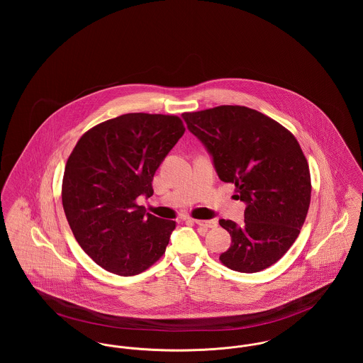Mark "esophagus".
Here are the masks:
<instances>
[{
    "label": "esophagus",
    "instance_id": "34e87169",
    "mask_svg": "<svg viewBox=\"0 0 363 363\" xmlns=\"http://www.w3.org/2000/svg\"><path fill=\"white\" fill-rule=\"evenodd\" d=\"M193 223H196L197 225H201V227H204V228H213V227L218 225L216 220H200V219H193Z\"/></svg>",
    "mask_w": 363,
    "mask_h": 363
}]
</instances>
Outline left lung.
Here are the masks:
<instances>
[{
	"label": "left lung",
	"instance_id": "obj_1",
	"mask_svg": "<svg viewBox=\"0 0 363 363\" xmlns=\"http://www.w3.org/2000/svg\"><path fill=\"white\" fill-rule=\"evenodd\" d=\"M190 133L212 159L218 177L237 186L243 225L220 219L231 235L220 261L233 271H262L291 247L311 206V173L296 138L272 118L245 106L184 113Z\"/></svg>",
	"mask_w": 363,
	"mask_h": 363
}]
</instances>
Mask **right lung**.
Wrapping results in <instances>:
<instances>
[{
	"label": "right lung",
	"mask_w": 363,
	"mask_h": 363,
	"mask_svg": "<svg viewBox=\"0 0 363 363\" xmlns=\"http://www.w3.org/2000/svg\"><path fill=\"white\" fill-rule=\"evenodd\" d=\"M185 133L175 116L129 113L89 129L65 166L62 206L70 230L104 269L133 277L160 259L175 222L136 204L154 194L157 167Z\"/></svg>",
	"instance_id": "obj_1"
}]
</instances>
